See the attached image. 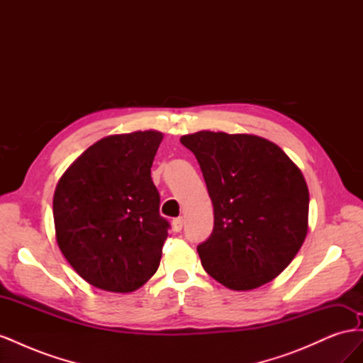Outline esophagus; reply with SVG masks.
<instances>
[{
    "instance_id": "obj_1",
    "label": "esophagus",
    "mask_w": 363,
    "mask_h": 363,
    "mask_svg": "<svg viewBox=\"0 0 363 363\" xmlns=\"http://www.w3.org/2000/svg\"><path fill=\"white\" fill-rule=\"evenodd\" d=\"M172 228H174V232H182V228H183V218H175V219H172Z\"/></svg>"
}]
</instances>
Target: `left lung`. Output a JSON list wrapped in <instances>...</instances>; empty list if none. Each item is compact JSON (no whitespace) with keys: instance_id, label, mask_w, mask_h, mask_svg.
<instances>
[{"instance_id":"1","label":"left lung","mask_w":363,"mask_h":363,"mask_svg":"<svg viewBox=\"0 0 363 363\" xmlns=\"http://www.w3.org/2000/svg\"><path fill=\"white\" fill-rule=\"evenodd\" d=\"M180 142L199 160L213 204L212 235L196 247L206 272L233 291L276 279L307 235L301 171L259 136L199 131Z\"/></svg>"}]
</instances>
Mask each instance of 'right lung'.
I'll return each instance as SVG.
<instances>
[{"instance_id":"1","label":"right lung","mask_w":363,"mask_h":363,"mask_svg":"<svg viewBox=\"0 0 363 363\" xmlns=\"http://www.w3.org/2000/svg\"><path fill=\"white\" fill-rule=\"evenodd\" d=\"M159 131L108 136L62 175L52 200L60 251L92 286L133 292L159 268L169 223L151 164Z\"/></svg>"}]
</instances>
